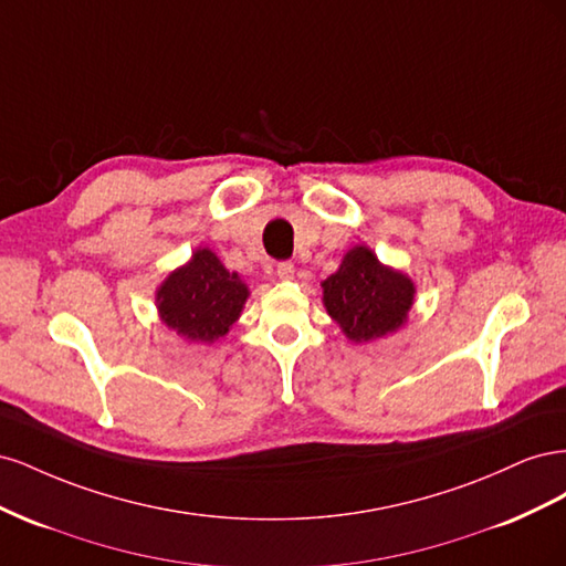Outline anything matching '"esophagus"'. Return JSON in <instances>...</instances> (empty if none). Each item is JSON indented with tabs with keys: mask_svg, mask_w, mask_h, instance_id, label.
<instances>
[{
	"mask_svg": "<svg viewBox=\"0 0 566 566\" xmlns=\"http://www.w3.org/2000/svg\"><path fill=\"white\" fill-rule=\"evenodd\" d=\"M276 276H279L281 281L295 279V264H293V262H281V264L276 266Z\"/></svg>",
	"mask_w": 566,
	"mask_h": 566,
	"instance_id": "1",
	"label": "esophagus"
}]
</instances>
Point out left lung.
Masks as SVG:
<instances>
[{
  "mask_svg": "<svg viewBox=\"0 0 566 566\" xmlns=\"http://www.w3.org/2000/svg\"><path fill=\"white\" fill-rule=\"evenodd\" d=\"M321 287L325 312L352 342L397 333L416 297L413 281L385 266L366 245H356L342 256L339 269Z\"/></svg>",
  "mask_w": 566,
  "mask_h": 566,
  "instance_id": "left-lung-1",
  "label": "left lung"
}]
</instances>
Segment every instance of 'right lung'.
<instances>
[{"label":"right lung","mask_w":566,"mask_h":566,"mask_svg":"<svg viewBox=\"0 0 566 566\" xmlns=\"http://www.w3.org/2000/svg\"><path fill=\"white\" fill-rule=\"evenodd\" d=\"M250 295L238 273H231L210 248H198L191 260L169 273L156 290L158 314L167 328L188 342L224 337Z\"/></svg>","instance_id":"obj_1"}]
</instances>
